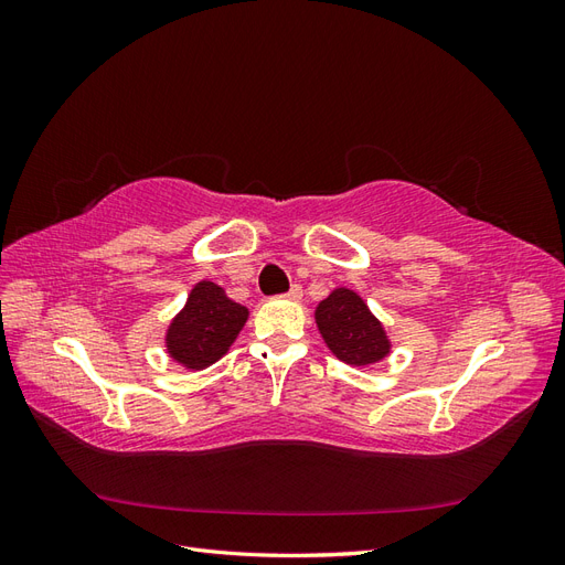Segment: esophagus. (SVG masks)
Segmentation results:
<instances>
[{
  "mask_svg": "<svg viewBox=\"0 0 565 565\" xmlns=\"http://www.w3.org/2000/svg\"><path fill=\"white\" fill-rule=\"evenodd\" d=\"M301 295H303L301 285H292V287H289V292H287L285 297H287V299H292V301H299V299H301Z\"/></svg>",
  "mask_w": 565,
  "mask_h": 565,
  "instance_id": "esophagus-1",
  "label": "esophagus"
}]
</instances>
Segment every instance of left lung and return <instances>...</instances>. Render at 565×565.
<instances>
[{"mask_svg": "<svg viewBox=\"0 0 565 565\" xmlns=\"http://www.w3.org/2000/svg\"><path fill=\"white\" fill-rule=\"evenodd\" d=\"M316 322L324 344L349 365L377 363L388 353L391 344L382 322L351 289H334L328 299L320 301Z\"/></svg>", "mask_w": 565, "mask_h": 565, "instance_id": "8db88e82", "label": "left lung"}]
</instances>
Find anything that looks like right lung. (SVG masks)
Masks as SVG:
<instances>
[{"label": "right lung", "mask_w": 565, "mask_h": 565, "mask_svg": "<svg viewBox=\"0 0 565 565\" xmlns=\"http://www.w3.org/2000/svg\"><path fill=\"white\" fill-rule=\"evenodd\" d=\"M247 316L245 306L231 301L218 285L202 280L193 287L185 309L169 324L167 351L185 367H207L228 351Z\"/></svg>", "instance_id": "add662e5"}]
</instances>
